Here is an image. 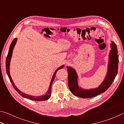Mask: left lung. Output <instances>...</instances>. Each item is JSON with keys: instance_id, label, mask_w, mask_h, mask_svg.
Wrapping results in <instances>:
<instances>
[{"instance_id": "1", "label": "left lung", "mask_w": 124, "mask_h": 124, "mask_svg": "<svg viewBox=\"0 0 124 124\" xmlns=\"http://www.w3.org/2000/svg\"><path fill=\"white\" fill-rule=\"evenodd\" d=\"M111 49L108 55V71L104 81L97 88L85 89L78 85V77L77 72L71 67H67L68 73V85L70 91L75 96L83 98H89L98 95L107 90L118 73L119 57L117 46L111 41Z\"/></svg>"}]
</instances>
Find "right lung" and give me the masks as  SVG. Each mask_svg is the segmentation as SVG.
<instances>
[{
    "instance_id": "right-lung-1",
    "label": "right lung",
    "mask_w": 124,
    "mask_h": 124,
    "mask_svg": "<svg viewBox=\"0 0 124 124\" xmlns=\"http://www.w3.org/2000/svg\"><path fill=\"white\" fill-rule=\"evenodd\" d=\"M16 41H17V38H15L13 41H12L11 44L10 46H9L8 53V54H7L6 60V69L7 75L9 77V80H10L12 85L13 86L14 88L18 92V93L20 94L22 97H24V98L31 99V100H32V101H42L47 100V99H48L50 97L52 84L53 83V81H54V80L55 79L56 74L57 71L59 69L63 68L64 65H62V66H61L59 68H58L55 70V71L54 72V74H53V75L52 79H51L49 88H48V91H47V93H46L45 94V95L39 96L36 97L34 96H31V95H30V94H26L25 93H23V92H21L20 90H19L17 88V87L16 86V85L14 84L13 80H12V79L11 78L10 72H9V67H10V62H11V60L12 56V53H13V49L14 48V46H15V45L16 44Z\"/></svg>"
}]
</instances>
